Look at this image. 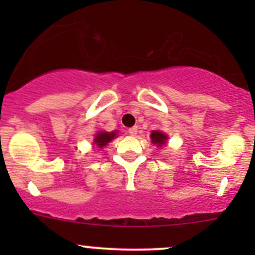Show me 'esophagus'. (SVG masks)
Segmentation results:
<instances>
[{
    "instance_id": "obj_1",
    "label": "esophagus",
    "mask_w": 255,
    "mask_h": 255,
    "mask_svg": "<svg viewBox=\"0 0 255 255\" xmlns=\"http://www.w3.org/2000/svg\"><path fill=\"white\" fill-rule=\"evenodd\" d=\"M137 132H138L137 127H130L129 129H128V133H129L130 135H135V134H137Z\"/></svg>"
}]
</instances>
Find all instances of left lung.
<instances>
[{"instance_id":"1","label":"left lung","mask_w":255,"mask_h":255,"mask_svg":"<svg viewBox=\"0 0 255 255\" xmlns=\"http://www.w3.org/2000/svg\"><path fill=\"white\" fill-rule=\"evenodd\" d=\"M150 137H151V142L154 144H158V145H163V144L166 142V139H168V137H166L164 133L159 132V130H153Z\"/></svg>"}]
</instances>
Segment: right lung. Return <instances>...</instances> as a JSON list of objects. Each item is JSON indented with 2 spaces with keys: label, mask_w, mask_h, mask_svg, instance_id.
<instances>
[{
  "label": "right lung",
  "mask_w": 255,
  "mask_h": 255,
  "mask_svg": "<svg viewBox=\"0 0 255 255\" xmlns=\"http://www.w3.org/2000/svg\"><path fill=\"white\" fill-rule=\"evenodd\" d=\"M116 134H117V132H100L99 134L95 137V144H96L99 148H102V146L106 145L107 143L111 142L113 138L116 137Z\"/></svg>",
  "instance_id": "add662e5"
}]
</instances>
